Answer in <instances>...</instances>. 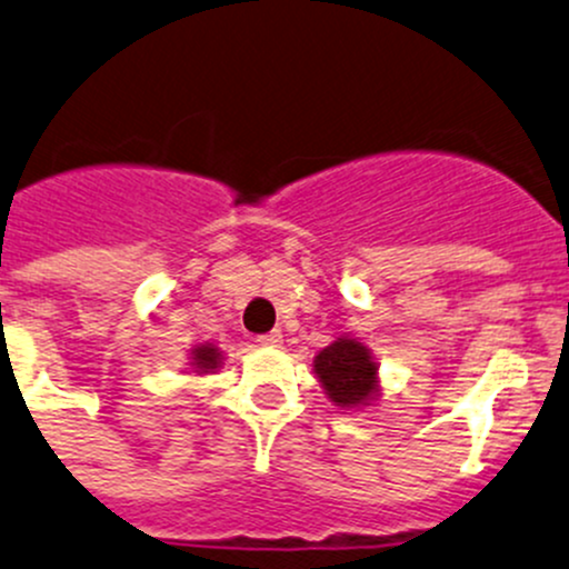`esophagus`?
<instances>
[{
    "label": "esophagus",
    "mask_w": 569,
    "mask_h": 569,
    "mask_svg": "<svg viewBox=\"0 0 569 569\" xmlns=\"http://www.w3.org/2000/svg\"><path fill=\"white\" fill-rule=\"evenodd\" d=\"M258 345H262V347H279V345H282V331H271V333L258 336Z\"/></svg>",
    "instance_id": "esophagus-1"
}]
</instances>
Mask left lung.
Returning a JSON list of instances; mask_svg holds the SVG:
<instances>
[{
    "label": "left lung",
    "instance_id": "left-lung-1",
    "mask_svg": "<svg viewBox=\"0 0 569 569\" xmlns=\"http://www.w3.org/2000/svg\"><path fill=\"white\" fill-rule=\"evenodd\" d=\"M315 371L336 407H363L377 393V363L356 339H339L320 350Z\"/></svg>",
    "mask_w": 569,
    "mask_h": 569
}]
</instances>
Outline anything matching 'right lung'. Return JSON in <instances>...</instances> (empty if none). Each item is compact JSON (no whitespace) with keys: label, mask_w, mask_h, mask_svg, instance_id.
Segmentation results:
<instances>
[{"label":"right lung","mask_w":569,"mask_h":569,"mask_svg":"<svg viewBox=\"0 0 569 569\" xmlns=\"http://www.w3.org/2000/svg\"><path fill=\"white\" fill-rule=\"evenodd\" d=\"M222 363V356H219L217 347L200 345L192 350V366L200 371V375H209V371L217 369Z\"/></svg>","instance_id":"1"}]
</instances>
